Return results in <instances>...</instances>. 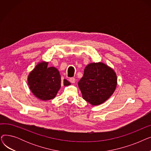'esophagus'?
<instances>
[{"label": "esophagus", "instance_id": "34e87169", "mask_svg": "<svg viewBox=\"0 0 151 151\" xmlns=\"http://www.w3.org/2000/svg\"><path fill=\"white\" fill-rule=\"evenodd\" d=\"M69 81L71 83H75V78H70L69 79Z\"/></svg>", "mask_w": 151, "mask_h": 151}]
</instances>
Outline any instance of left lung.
Here are the masks:
<instances>
[{"label":"left lung","mask_w":151,"mask_h":151,"mask_svg":"<svg viewBox=\"0 0 151 151\" xmlns=\"http://www.w3.org/2000/svg\"><path fill=\"white\" fill-rule=\"evenodd\" d=\"M115 71L102 62L91 63L78 82L83 99L93 106L100 105L114 93L117 86Z\"/></svg>","instance_id":"left-lung-1"}]
</instances>
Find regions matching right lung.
Here are the masks:
<instances>
[{"instance_id": "add662e5", "label": "right lung", "mask_w": 151, "mask_h": 151, "mask_svg": "<svg viewBox=\"0 0 151 151\" xmlns=\"http://www.w3.org/2000/svg\"><path fill=\"white\" fill-rule=\"evenodd\" d=\"M47 65L48 62L45 61L38 63L27 78L31 92L37 98L43 101L53 99L61 85H70V83L65 79L61 80L59 71L56 68L47 67Z\"/></svg>"}]
</instances>
